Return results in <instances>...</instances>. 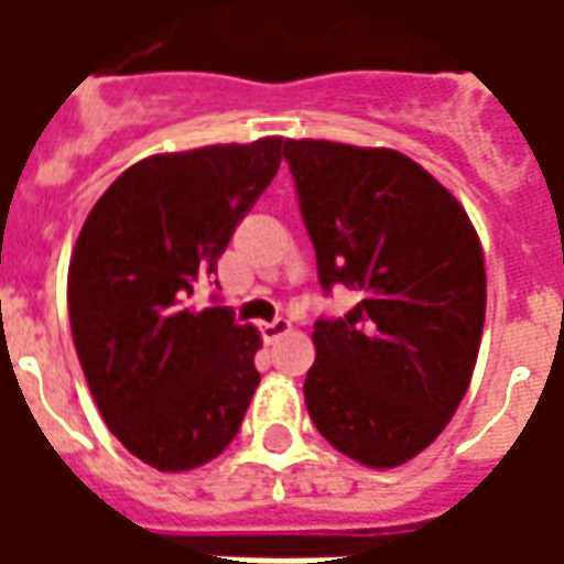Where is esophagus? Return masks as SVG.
I'll use <instances>...</instances> for the list:
<instances>
[{
    "label": "esophagus",
    "mask_w": 564,
    "mask_h": 564,
    "mask_svg": "<svg viewBox=\"0 0 564 564\" xmlns=\"http://www.w3.org/2000/svg\"><path fill=\"white\" fill-rule=\"evenodd\" d=\"M293 329V323L283 317H274L269 319V323H259V332H262V341L265 344H274L281 335H286V332Z\"/></svg>",
    "instance_id": "34e87169"
}]
</instances>
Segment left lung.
<instances>
[{"label":"left lung","instance_id":"obj_1","mask_svg":"<svg viewBox=\"0 0 564 564\" xmlns=\"http://www.w3.org/2000/svg\"><path fill=\"white\" fill-rule=\"evenodd\" d=\"M323 293H359L314 323L307 414L344 456L395 468L435 441L471 383L486 317L484 250L423 165L387 148L286 141Z\"/></svg>","mask_w":564,"mask_h":564}]
</instances>
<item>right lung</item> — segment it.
I'll list each match as a JSON object with an SVG mask.
<instances>
[{
  "mask_svg": "<svg viewBox=\"0 0 564 564\" xmlns=\"http://www.w3.org/2000/svg\"><path fill=\"white\" fill-rule=\"evenodd\" d=\"M283 139L160 153L93 205L68 265V319L111 435L156 471L232 444L259 387V332L189 299L281 165ZM217 283V281H214Z\"/></svg>",
  "mask_w": 564,
  "mask_h": 564,
  "instance_id": "1",
  "label": "right lung"
}]
</instances>
